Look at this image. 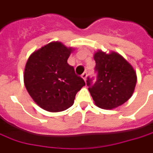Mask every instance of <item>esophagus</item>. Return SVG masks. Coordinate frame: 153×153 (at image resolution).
<instances>
[{
  "instance_id": "esophagus-1",
  "label": "esophagus",
  "mask_w": 153,
  "mask_h": 153,
  "mask_svg": "<svg viewBox=\"0 0 153 153\" xmlns=\"http://www.w3.org/2000/svg\"><path fill=\"white\" fill-rule=\"evenodd\" d=\"M87 72H84L82 75V77L83 79H84V81L85 82H87Z\"/></svg>"
}]
</instances>
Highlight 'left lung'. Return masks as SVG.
<instances>
[{"label": "left lung", "instance_id": "left-lung-1", "mask_svg": "<svg viewBox=\"0 0 153 153\" xmlns=\"http://www.w3.org/2000/svg\"><path fill=\"white\" fill-rule=\"evenodd\" d=\"M97 79L94 84L87 79V85L95 104L100 108L111 110L131 98L137 84L134 68L118 53L95 52Z\"/></svg>", "mask_w": 153, "mask_h": 153}]
</instances>
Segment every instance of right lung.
Listing matches in <instances>:
<instances>
[{
	"mask_svg": "<svg viewBox=\"0 0 153 153\" xmlns=\"http://www.w3.org/2000/svg\"><path fill=\"white\" fill-rule=\"evenodd\" d=\"M72 47L60 42L48 43L31 53L24 71L28 93L39 107L51 112L62 111L74 103L76 94L86 85L67 63Z\"/></svg>",
	"mask_w": 153,
	"mask_h": 153,
	"instance_id": "1",
	"label": "right lung"
}]
</instances>
